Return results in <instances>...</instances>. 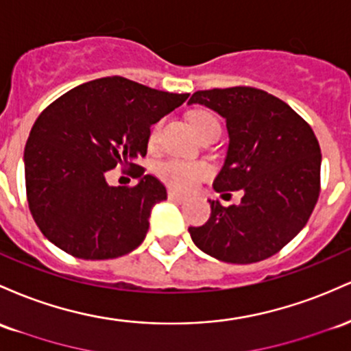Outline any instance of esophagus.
Instances as JSON below:
<instances>
[{
	"label": "esophagus",
	"mask_w": 351,
	"mask_h": 351,
	"mask_svg": "<svg viewBox=\"0 0 351 351\" xmlns=\"http://www.w3.org/2000/svg\"><path fill=\"white\" fill-rule=\"evenodd\" d=\"M168 198L171 199V202H176V203H184V202H186V199H188L186 196L176 193L175 190H168Z\"/></svg>",
	"instance_id": "obj_1"
}]
</instances>
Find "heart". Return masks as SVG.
I'll use <instances>...</instances> for the list:
<instances>
[{
    "instance_id": "1",
    "label": "heart",
    "mask_w": 351,
    "mask_h": 351,
    "mask_svg": "<svg viewBox=\"0 0 351 351\" xmlns=\"http://www.w3.org/2000/svg\"><path fill=\"white\" fill-rule=\"evenodd\" d=\"M190 123L191 126H193L196 134L202 132V130L208 128V126L218 125L217 119L208 113H193L190 118ZM160 130H161V121L156 123V125L152 128V132H149L148 143L152 148L158 143ZM156 173L165 183L169 184V186L184 191L193 188L199 180H203L205 176H208L210 168H208L205 163H199V161L167 160L163 161V163L158 165Z\"/></svg>"
}]
</instances>
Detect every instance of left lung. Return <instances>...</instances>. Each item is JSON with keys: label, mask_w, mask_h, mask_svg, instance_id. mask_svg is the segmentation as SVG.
I'll return each instance as SVG.
<instances>
[{"label": "left lung", "mask_w": 351, "mask_h": 351, "mask_svg": "<svg viewBox=\"0 0 351 351\" xmlns=\"http://www.w3.org/2000/svg\"><path fill=\"white\" fill-rule=\"evenodd\" d=\"M188 105L225 118L230 141L213 188L243 191L240 205L208 199L210 218L188 228L191 240L226 263L275 255L302 232L317 205L322 153L313 130L287 103L258 88L196 91Z\"/></svg>", "instance_id": "8db88e82"}]
</instances>
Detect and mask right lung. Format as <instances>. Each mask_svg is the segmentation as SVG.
<instances>
[{
    "label": "right lung",
    "instance_id": "add662e5",
    "mask_svg": "<svg viewBox=\"0 0 351 351\" xmlns=\"http://www.w3.org/2000/svg\"><path fill=\"white\" fill-rule=\"evenodd\" d=\"M188 96L108 76L73 88L38 117L25 148L26 196L53 245L83 260L118 258L141 245L167 188L134 161L146 155L149 126ZM117 164L135 168L134 187L107 184Z\"/></svg>",
    "mask_w": 351,
    "mask_h": 351
}]
</instances>
